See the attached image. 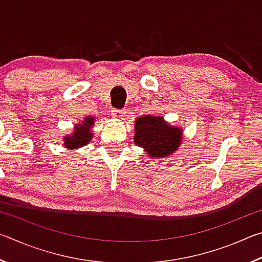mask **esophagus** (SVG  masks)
Listing matches in <instances>:
<instances>
[{
  "instance_id": "obj_1",
  "label": "esophagus",
  "mask_w": 262,
  "mask_h": 262,
  "mask_svg": "<svg viewBox=\"0 0 262 262\" xmlns=\"http://www.w3.org/2000/svg\"><path fill=\"white\" fill-rule=\"evenodd\" d=\"M126 114V111L125 110H112V115L114 119H121L123 118V115Z\"/></svg>"
}]
</instances>
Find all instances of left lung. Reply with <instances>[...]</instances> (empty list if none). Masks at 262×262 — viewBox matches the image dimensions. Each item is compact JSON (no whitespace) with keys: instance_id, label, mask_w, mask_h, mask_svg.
<instances>
[{"instance_id":"1","label":"left lung","mask_w":262,"mask_h":262,"mask_svg":"<svg viewBox=\"0 0 262 262\" xmlns=\"http://www.w3.org/2000/svg\"><path fill=\"white\" fill-rule=\"evenodd\" d=\"M134 142L143 148L147 156L164 159L177 152L183 142L184 129L171 125L163 117L142 115L135 121Z\"/></svg>"}]
</instances>
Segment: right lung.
Wrapping results in <instances>:
<instances>
[{"label":"right lung","instance_id":"add662e5","mask_svg":"<svg viewBox=\"0 0 262 262\" xmlns=\"http://www.w3.org/2000/svg\"><path fill=\"white\" fill-rule=\"evenodd\" d=\"M95 121L94 115H88L81 122L75 123L73 132L63 136V147L68 150H77L86 145L94 137L92 127Z\"/></svg>","mask_w":262,"mask_h":262}]
</instances>
